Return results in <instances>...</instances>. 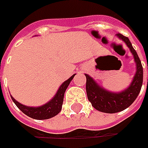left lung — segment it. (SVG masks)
<instances>
[{"instance_id":"8db88e82","label":"left lung","mask_w":148,"mask_h":148,"mask_svg":"<svg viewBox=\"0 0 148 148\" xmlns=\"http://www.w3.org/2000/svg\"><path fill=\"white\" fill-rule=\"evenodd\" d=\"M117 36L128 45L137 64V71L129 87L121 93H112L99 87L91 77L85 74L86 77V89L89 101L95 110L109 114L120 112L132 105L139 94L143 80V70L141 61L128 38L121 34H117Z\"/></svg>"}]
</instances>
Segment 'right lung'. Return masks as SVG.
<instances>
[{
  "instance_id": "obj_1",
  "label": "right lung",
  "mask_w": 148,
  "mask_h": 148,
  "mask_svg": "<svg viewBox=\"0 0 148 148\" xmlns=\"http://www.w3.org/2000/svg\"><path fill=\"white\" fill-rule=\"evenodd\" d=\"M76 74H74L73 76H71L68 80H66V82L62 84V86L58 89L57 94L55 95L53 99L50 100L49 103L45 104L43 106L40 107H28L24 105H21L20 103L17 102L15 99L12 97L11 99L14 101L15 105L22 111L27 116L30 117L32 119H48L52 117H54L57 115L62 110V106L63 103V97L64 94L67 86H69V84L72 80V78L74 77Z\"/></svg>"
}]
</instances>
